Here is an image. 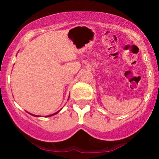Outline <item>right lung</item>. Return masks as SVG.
Instances as JSON below:
<instances>
[{"instance_id": "add662e5", "label": "right lung", "mask_w": 159, "mask_h": 159, "mask_svg": "<svg viewBox=\"0 0 159 159\" xmlns=\"http://www.w3.org/2000/svg\"><path fill=\"white\" fill-rule=\"evenodd\" d=\"M60 111H61V110H60ZM59 111H57V112L54 113V114H52V115H49V116H54V115H55V114H57V113L59 112ZM29 114H30V113H29ZM31 114V115H33V116H38V115H34V114Z\"/></svg>"}]
</instances>
